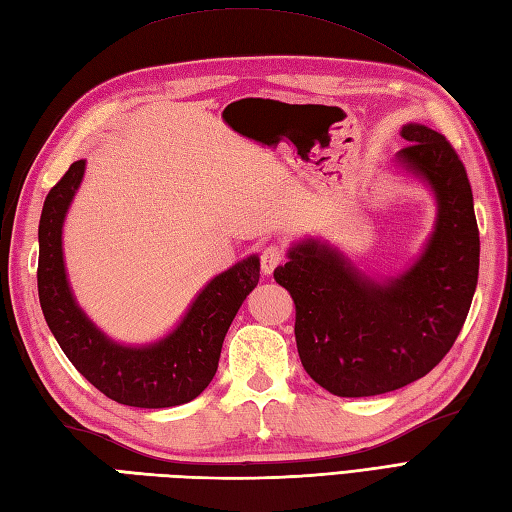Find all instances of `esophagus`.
<instances>
[{"label":"esophagus","mask_w":512,"mask_h":512,"mask_svg":"<svg viewBox=\"0 0 512 512\" xmlns=\"http://www.w3.org/2000/svg\"><path fill=\"white\" fill-rule=\"evenodd\" d=\"M284 262V250L277 244H270L262 248V273L264 275H273V270Z\"/></svg>","instance_id":"34e87169"}]
</instances>
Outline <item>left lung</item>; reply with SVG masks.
Listing matches in <instances>:
<instances>
[{"label": "left lung", "instance_id": "8db88e82", "mask_svg": "<svg viewBox=\"0 0 512 512\" xmlns=\"http://www.w3.org/2000/svg\"><path fill=\"white\" fill-rule=\"evenodd\" d=\"M396 167L427 184L436 224L402 273L376 279L328 239L288 250L275 281L295 301L301 365L334 396L363 398L405 387L436 367L469 314L480 270V231L462 160L442 134L402 125Z\"/></svg>", "mask_w": 512, "mask_h": 512}]
</instances>
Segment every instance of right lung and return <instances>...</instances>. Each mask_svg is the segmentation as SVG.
<instances>
[{"label": "right lung", "instance_id": "right-lung-1", "mask_svg": "<svg viewBox=\"0 0 512 512\" xmlns=\"http://www.w3.org/2000/svg\"><path fill=\"white\" fill-rule=\"evenodd\" d=\"M83 173L85 160L72 162L43 202L37 268L43 317L70 363L107 398L140 409L184 405L213 380L224 336L259 281V257L250 255L215 275L162 339L147 345L118 343L76 303L65 273L63 222Z\"/></svg>", "mask_w": 512, "mask_h": 512}]
</instances>
